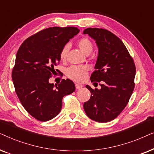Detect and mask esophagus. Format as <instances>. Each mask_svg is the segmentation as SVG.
<instances>
[{
  "label": "esophagus",
  "instance_id": "34e87169",
  "mask_svg": "<svg viewBox=\"0 0 154 154\" xmlns=\"http://www.w3.org/2000/svg\"><path fill=\"white\" fill-rule=\"evenodd\" d=\"M82 88H83V85H79V84H75V88H76L77 90L81 89Z\"/></svg>",
  "mask_w": 154,
  "mask_h": 154
}]
</instances>
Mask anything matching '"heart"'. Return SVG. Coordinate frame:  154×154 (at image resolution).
<instances>
[{"label":"heart","instance_id":"heart-1","mask_svg":"<svg viewBox=\"0 0 154 154\" xmlns=\"http://www.w3.org/2000/svg\"><path fill=\"white\" fill-rule=\"evenodd\" d=\"M77 45L83 53L89 54L93 50V44L88 38L84 37L77 41ZM69 46L68 44L63 46L60 52V59L64 60L66 59ZM88 69L85 66H71L66 70V75L69 79L77 82H81L85 79L88 74Z\"/></svg>","mask_w":154,"mask_h":154}]
</instances>
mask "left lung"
Instances as JSON below:
<instances>
[{"mask_svg": "<svg viewBox=\"0 0 154 154\" xmlns=\"http://www.w3.org/2000/svg\"><path fill=\"white\" fill-rule=\"evenodd\" d=\"M83 33L93 38L98 47L95 71L90 80L101 83L100 90L86 85L91 96L83 108L90 119L106 123L116 119L129 102L134 88L135 65L121 40L111 31L88 28Z\"/></svg>", "mask_w": 154, "mask_h": 154, "instance_id": "8db88e82", "label": "left lung"}]
</instances>
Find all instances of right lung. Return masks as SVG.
<instances>
[{
	"mask_svg": "<svg viewBox=\"0 0 154 154\" xmlns=\"http://www.w3.org/2000/svg\"><path fill=\"white\" fill-rule=\"evenodd\" d=\"M79 31L73 26L50 27L29 37L19 48L12 72L14 89L26 111L40 121L57 116L63 97L75 91L71 80L54 85L49 79L56 73L54 67L60 61L63 46Z\"/></svg>",
	"mask_w": 154,
	"mask_h": 154,
	"instance_id": "obj_1",
	"label": "right lung"
}]
</instances>
